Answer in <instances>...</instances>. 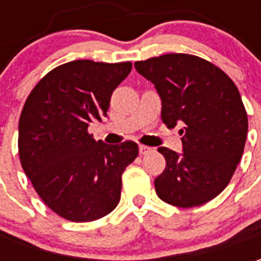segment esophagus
<instances>
[{
	"instance_id": "esophagus-1",
	"label": "esophagus",
	"mask_w": 261,
	"mask_h": 261,
	"mask_svg": "<svg viewBox=\"0 0 261 261\" xmlns=\"http://www.w3.org/2000/svg\"><path fill=\"white\" fill-rule=\"evenodd\" d=\"M138 149H140V153H141V155H147V153H149L152 151V148L147 147V145H140Z\"/></svg>"
}]
</instances>
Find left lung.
Segmentation results:
<instances>
[{"instance_id":"left-lung-1","label":"left lung","mask_w":261,"mask_h":261,"mask_svg":"<svg viewBox=\"0 0 261 261\" xmlns=\"http://www.w3.org/2000/svg\"><path fill=\"white\" fill-rule=\"evenodd\" d=\"M162 100V121L183 125V152L159 147L166 168L155 179L161 200L181 208L202 205L228 186L241 162L247 114L241 93L217 65L192 54H164L137 61Z\"/></svg>"}]
</instances>
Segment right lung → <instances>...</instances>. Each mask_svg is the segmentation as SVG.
<instances>
[{"label": "right lung", "mask_w": 261, "mask_h": 261, "mask_svg": "<svg viewBox=\"0 0 261 261\" xmlns=\"http://www.w3.org/2000/svg\"><path fill=\"white\" fill-rule=\"evenodd\" d=\"M131 67L130 61L65 63L39 81L22 109L20 165L44 204L68 221H95L119 204L121 175L138 145L95 141L88 127L108 116L112 93Z\"/></svg>", "instance_id": "right-lung-1"}]
</instances>
